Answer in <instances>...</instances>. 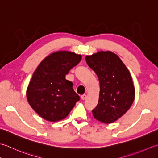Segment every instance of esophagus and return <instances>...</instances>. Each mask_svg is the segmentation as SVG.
<instances>
[{"mask_svg": "<svg viewBox=\"0 0 158 158\" xmlns=\"http://www.w3.org/2000/svg\"><path fill=\"white\" fill-rule=\"evenodd\" d=\"M86 98H87V96H86L85 94H83V95H81V98L83 100H85Z\"/></svg>", "mask_w": 158, "mask_h": 158, "instance_id": "esophagus-1", "label": "esophagus"}]
</instances>
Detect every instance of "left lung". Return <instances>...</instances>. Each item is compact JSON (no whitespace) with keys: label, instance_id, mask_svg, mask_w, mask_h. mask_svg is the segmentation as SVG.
Returning a JSON list of instances; mask_svg holds the SVG:
<instances>
[{"label":"left lung","instance_id":"obj_1","mask_svg":"<svg viewBox=\"0 0 158 158\" xmlns=\"http://www.w3.org/2000/svg\"><path fill=\"white\" fill-rule=\"evenodd\" d=\"M88 65L100 83L98 103L92 110L94 118L111 123L125 114L135 98V89L128 69L115 53L100 51L86 56Z\"/></svg>","mask_w":158,"mask_h":158}]
</instances>
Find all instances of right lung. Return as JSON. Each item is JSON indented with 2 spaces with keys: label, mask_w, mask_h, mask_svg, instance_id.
<instances>
[{
  "label": "right lung",
  "mask_w": 158,
  "mask_h": 158,
  "mask_svg": "<svg viewBox=\"0 0 158 158\" xmlns=\"http://www.w3.org/2000/svg\"><path fill=\"white\" fill-rule=\"evenodd\" d=\"M81 57L71 52H56L43 59L36 69L26 89V97L42 118L52 122L64 119L80 100L73 83L65 77Z\"/></svg>",
  "instance_id": "obj_1"
}]
</instances>
